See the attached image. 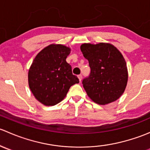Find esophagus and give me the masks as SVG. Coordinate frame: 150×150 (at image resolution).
Instances as JSON below:
<instances>
[{
	"label": "esophagus",
	"instance_id": "1",
	"mask_svg": "<svg viewBox=\"0 0 150 150\" xmlns=\"http://www.w3.org/2000/svg\"><path fill=\"white\" fill-rule=\"evenodd\" d=\"M78 77L79 78V81H81V80H82V75H78Z\"/></svg>",
	"mask_w": 150,
	"mask_h": 150
}]
</instances>
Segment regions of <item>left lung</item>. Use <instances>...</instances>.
I'll return each mask as SVG.
<instances>
[{"mask_svg": "<svg viewBox=\"0 0 150 150\" xmlns=\"http://www.w3.org/2000/svg\"><path fill=\"white\" fill-rule=\"evenodd\" d=\"M81 50L88 61L90 75L82 81L88 96L99 104L115 102L123 93L128 81L126 62L110 43H84Z\"/></svg>", "mask_w": 150, "mask_h": 150, "instance_id": "1", "label": "left lung"}]
</instances>
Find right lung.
Wrapping results in <instances>:
<instances>
[{"mask_svg":"<svg viewBox=\"0 0 150 150\" xmlns=\"http://www.w3.org/2000/svg\"><path fill=\"white\" fill-rule=\"evenodd\" d=\"M70 48L51 44L34 59L29 69L28 83L35 97L46 106H54L65 97L69 88L79 83L66 62Z\"/></svg>","mask_w":150,"mask_h":150,"instance_id":"1","label":"right lung"}]
</instances>
